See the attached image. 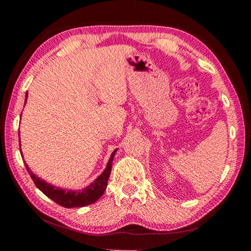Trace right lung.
Masks as SVG:
<instances>
[{
  "label": "right lung",
  "instance_id": "obj_1",
  "mask_svg": "<svg viewBox=\"0 0 251 251\" xmlns=\"http://www.w3.org/2000/svg\"><path fill=\"white\" fill-rule=\"evenodd\" d=\"M26 99H27V93H26ZM26 99H25V103H26ZM21 143V139H20ZM20 151H21V144H20ZM117 151H114L110 155V158L108 160L107 165H106L105 171L100 174V175L96 178V179L91 182L90 185L85 187L83 189L78 190H66L63 188H59V187H55L53 185L49 184V182L44 181L41 179L40 177H37L35 174H34L27 164L24 161L25 167H26L29 176L34 181V184L39 188L42 193L46 195L49 198L52 199L58 205H61L65 208H75V207H84L87 205H91V203L95 202L96 201L103 196L104 192L106 190V187H107V181L110 175V171H112V164L114 156H115V152ZM23 158V154H22Z\"/></svg>",
  "mask_w": 251,
  "mask_h": 251
}]
</instances>
